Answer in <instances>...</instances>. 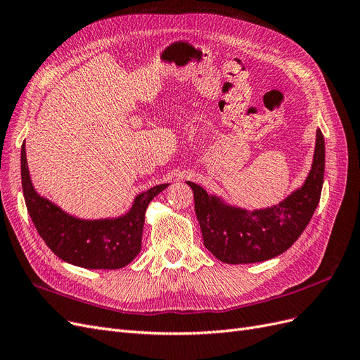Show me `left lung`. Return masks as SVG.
I'll return each mask as SVG.
<instances>
[{
	"label": "left lung",
	"mask_w": 360,
	"mask_h": 360,
	"mask_svg": "<svg viewBox=\"0 0 360 360\" xmlns=\"http://www.w3.org/2000/svg\"><path fill=\"white\" fill-rule=\"evenodd\" d=\"M324 179V138L317 130V144L309 176L303 188L266 210L246 212L224 205L201 186L188 181L193 191L195 213L204 246L228 264L266 261L297 240L317 209Z\"/></svg>",
	"instance_id": "8db88e82"
}]
</instances>
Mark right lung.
<instances>
[{
    "mask_svg": "<svg viewBox=\"0 0 360 360\" xmlns=\"http://www.w3.org/2000/svg\"><path fill=\"white\" fill-rule=\"evenodd\" d=\"M20 177L27 210L37 233L63 261L84 269H122L141 250L146 210L168 184H158L135 198L132 209L118 219L81 221L36 193L30 180L25 144L20 148Z\"/></svg>",
    "mask_w": 360,
    "mask_h": 360,
    "instance_id": "1",
    "label": "right lung"
}]
</instances>
